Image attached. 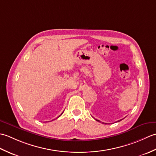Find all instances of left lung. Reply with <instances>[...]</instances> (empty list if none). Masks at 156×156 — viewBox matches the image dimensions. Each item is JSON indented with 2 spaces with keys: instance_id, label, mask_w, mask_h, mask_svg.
Instances as JSON below:
<instances>
[{
  "instance_id": "8db88e82",
  "label": "left lung",
  "mask_w": 156,
  "mask_h": 156,
  "mask_svg": "<svg viewBox=\"0 0 156 156\" xmlns=\"http://www.w3.org/2000/svg\"><path fill=\"white\" fill-rule=\"evenodd\" d=\"M95 119V120H96V121H98V122H101V121H99V120H97V119ZM121 120H122V119H121V120H120V121H121ZM117 122H119V121H117ZM102 123H104V122H102ZM105 124H107V123H105Z\"/></svg>"
}]
</instances>
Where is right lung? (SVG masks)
Segmentation results:
<instances>
[{"label": "right lung", "instance_id": "1", "mask_svg": "<svg viewBox=\"0 0 156 156\" xmlns=\"http://www.w3.org/2000/svg\"><path fill=\"white\" fill-rule=\"evenodd\" d=\"M62 113H63V112H62Z\"/></svg>", "mask_w": 156, "mask_h": 156}]
</instances>
